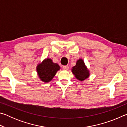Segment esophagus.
<instances>
[{"label":"esophagus","mask_w":127,"mask_h":127,"mask_svg":"<svg viewBox=\"0 0 127 127\" xmlns=\"http://www.w3.org/2000/svg\"><path fill=\"white\" fill-rule=\"evenodd\" d=\"M69 69V66L68 65L63 66V69L64 70H67Z\"/></svg>","instance_id":"obj_1"}]
</instances>
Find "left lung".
<instances>
[{
	"label": "left lung",
	"mask_w": 127,
	"mask_h": 127,
	"mask_svg": "<svg viewBox=\"0 0 127 127\" xmlns=\"http://www.w3.org/2000/svg\"><path fill=\"white\" fill-rule=\"evenodd\" d=\"M72 72L76 78L79 81L85 80L90 76L89 70L86 66L84 62L81 59L78 60L76 65L73 66Z\"/></svg>",
	"instance_id": "1"
}]
</instances>
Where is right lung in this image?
<instances>
[{
    "label": "right lung",
    "mask_w": 127,
    "mask_h": 127,
    "mask_svg": "<svg viewBox=\"0 0 127 127\" xmlns=\"http://www.w3.org/2000/svg\"><path fill=\"white\" fill-rule=\"evenodd\" d=\"M59 69L58 64L53 63L51 59L47 58L37 66V72L41 80L48 82L53 78Z\"/></svg>",
    "instance_id": "right-lung-1"
}]
</instances>
